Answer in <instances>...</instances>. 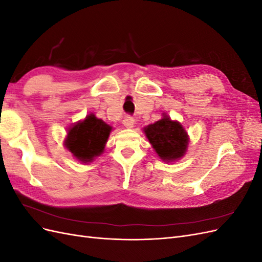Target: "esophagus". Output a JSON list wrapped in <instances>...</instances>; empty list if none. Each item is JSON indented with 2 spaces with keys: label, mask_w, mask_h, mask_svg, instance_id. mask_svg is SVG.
I'll return each mask as SVG.
<instances>
[{
  "label": "esophagus",
  "mask_w": 262,
  "mask_h": 262,
  "mask_svg": "<svg viewBox=\"0 0 262 262\" xmlns=\"http://www.w3.org/2000/svg\"><path fill=\"white\" fill-rule=\"evenodd\" d=\"M123 124H124L125 128L131 129V128H133L134 124H136V120H134L132 117H126L123 120Z\"/></svg>",
  "instance_id": "1"
}]
</instances>
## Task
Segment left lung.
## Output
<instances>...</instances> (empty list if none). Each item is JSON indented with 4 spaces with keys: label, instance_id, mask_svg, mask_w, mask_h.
<instances>
[{
    "label": "left lung",
    "instance_id": "left-lung-1",
    "mask_svg": "<svg viewBox=\"0 0 262 262\" xmlns=\"http://www.w3.org/2000/svg\"><path fill=\"white\" fill-rule=\"evenodd\" d=\"M144 134L158 157L165 163H173L185 156L190 138L182 124L163 114L160 120L144 126Z\"/></svg>",
    "mask_w": 262,
    "mask_h": 262
}]
</instances>
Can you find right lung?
I'll list each match as a JSON object with an SVG mask.
<instances>
[{
	"mask_svg": "<svg viewBox=\"0 0 262 262\" xmlns=\"http://www.w3.org/2000/svg\"><path fill=\"white\" fill-rule=\"evenodd\" d=\"M113 130L112 125L90 114L70 126L63 144L75 160L89 164L104 152Z\"/></svg>",
	"mask_w": 262,
	"mask_h": 262,
	"instance_id": "1",
	"label": "right lung"
}]
</instances>
